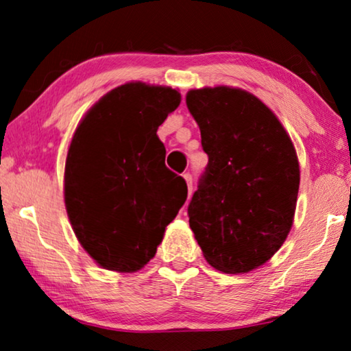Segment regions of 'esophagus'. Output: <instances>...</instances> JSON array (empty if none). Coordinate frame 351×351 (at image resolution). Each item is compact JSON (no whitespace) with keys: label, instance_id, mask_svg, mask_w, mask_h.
<instances>
[{"label":"esophagus","instance_id":"esophagus-1","mask_svg":"<svg viewBox=\"0 0 351 351\" xmlns=\"http://www.w3.org/2000/svg\"><path fill=\"white\" fill-rule=\"evenodd\" d=\"M184 179L186 182V186H189V198L191 196V191H193V177H191L190 172H185Z\"/></svg>","mask_w":351,"mask_h":351}]
</instances>
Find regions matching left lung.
<instances>
[{"mask_svg": "<svg viewBox=\"0 0 351 351\" xmlns=\"http://www.w3.org/2000/svg\"><path fill=\"white\" fill-rule=\"evenodd\" d=\"M208 166L189 204L190 227L215 270L247 273L289 233L299 161L285 128L252 94L204 88L186 94Z\"/></svg>", "mask_w": 351, "mask_h": 351, "instance_id": "1", "label": "left lung"}]
</instances>
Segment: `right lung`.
I'll return each instance as SVG.
<instances>
[{
    "mask_svg": "<svg viewBox=\"0 0 351 351\" xmlns=\"http://www.w3.org/2000/svg\"><path fill=\"white\" fill-rule=\"evenodd\" d=\"M176 89L128 83L80 123L65 162V206L90 257L137 271L156 252L186 199L184 177L167 169L158 128L179 107Z\"/></svg>",
    "mask_w": 351,
    "mask_h": 351,
    "instance_id": "obj_1",
    "label": "right lung"
}]
</instances>
